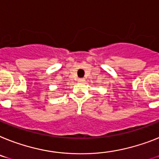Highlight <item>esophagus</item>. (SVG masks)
I'll return each instance as SVG.
<instances>
[{
  "label": "esophagus",
  "instance_id": "esophagus-1",
  "mask_svg": "<svg viewBox=\"0 0 159 159\" xmlns=\"http://www.w3.org/2000/svg\"><path fill=\"white\" fill-rule=\"evenodd\" d=\"M78 82H83V79H82V78H80V79H78Z\"/></svg>",
  "mask_w": 159,
  "mask_h": 159
}]
</instances>
